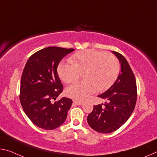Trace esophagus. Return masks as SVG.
<instances>
[{"mask_svg":"<svg viewBox=\"0 0 157 157\" xmlns=\"http://www.w3.org/2000/svg\"><path fill=\"white\" fill-rule=\"evenodd\" d=\"M73 103L75 104V105H82V104H83V102L73 101Z\"/></svg>","mask_w":157,"mask_h":157,"instance_id":"obj_1","label":"esophagus"}]
</instances>
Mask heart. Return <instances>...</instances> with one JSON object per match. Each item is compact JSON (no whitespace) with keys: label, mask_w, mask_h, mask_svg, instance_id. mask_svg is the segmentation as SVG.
<instances>
[{"label":"heart","mask_w":157,"mask_h":157,"mask_svg":"<svg viewBox=\"0 0 157 157\" xmlns=\"http://www.w3.org/2000/svg\"><path fill=\"white\" fill-rule=\"evenodd\" d=\"M84 72L85 81L66 88V94L70 98L84 100L96 90L103 91L110 87L119 75V63L111 54L86 49L73 54L70 62H61L57 68L59 78L67 84L76 82Z\"/></svg>","instance_id":"b5f03b06"}]
</instances>
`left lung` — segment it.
Here are the masks:
<instances>
[{
    "instance_id": "8db88e82",
    "label": "left lung",
    "mask_w": 157,
    "mask_h": 157,
    "mask_svg": "<svg viewBox=\"0 0 157 157\" xmlns=\"http://www.w3.org/2000/svg\"><path fill=\"white\" fill-rule=\"evenodd\" d=\"M121 66L119 76L108 90L99 98L103 103L94 106L87 117L89 126L98 133H109L117 130L128 120L135 108L137 88L135 76L124 56L112 51Z\"/></svg>"
}]
</instances>
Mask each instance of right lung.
I'll return each instance as SVG.
<instances>
[{"label": "right lung", "instance_id": "right-lung-1", "mask_svg": "<svg viewBox=\"0 0 157 157\" xmlns=\"http://www.w3.org/2000/svg\"><path fill=\"white\" fill-rule=\"evenodd\" d=\"M74 50L49 47L33 54L27 61L20 84V102L24 113L35 125L53 130L63 124L73 103L63 97L52 103L62 92L63 85L57 73L62 59Z\"/></svg>", "mask_w": 157, "mask_h": 157}]
</instances>
